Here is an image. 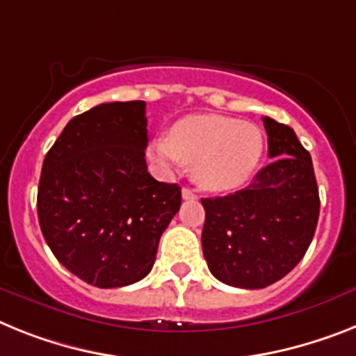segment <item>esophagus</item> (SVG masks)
<instances>
[{"label":"esophagus","mask_w":356,"mask_h":356,"mask_svg":"<svg viewBox=\"0 0 356 356\" xmlns=\"http://www.w3.org/2000/svg\"><path fill=\"white\" fill-rule=\"evenodd\" d=\"M183 199L190 201V199H197V195L193 193V190H190V188H183Z\"/></svg>","instance_id":"obj_1"}]
</instances>
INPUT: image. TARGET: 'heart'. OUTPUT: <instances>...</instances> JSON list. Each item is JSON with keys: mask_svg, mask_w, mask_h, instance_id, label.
I'll list each match as a JSON object with an SVG mask.
<instances>
[{"mask_svg": "<svg viewBox=\"0 0 356 356\" xmlns=\"http://www.w3.org/2000/svg\"><path fill=\"white\" fill-rule=\"evenodd\" d=\"M264 154V136L253 122L193 113L173 122L168 136H157L148 157L163 172L172 173L192 164L197 184L211 192H228L252 177Z\"/></svg>", "mask_w": 356, "mask_h": 356, "instance_id": "heart-1", "label": "heart"}]
</instances>
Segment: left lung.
Listing matches in <instances>:
<instances>
[{"label": "left lung", "mask_w": 356, "mask_h": 356, "mask_svg": "<svg viewBox=\"0 0 356 356\" xmlns=\"http://www.w3.org/2000/svg\"><path fill=\"white\" fill-rule=\"evenodd\" d=\"M262 121L273 161L243 190L201 199L208 268L220 282L243 289L266 288L293 270L312 244L321 211L309 152L293 128Z\"/></svg>", "instance_id": "8db88e82"}]
</instances>
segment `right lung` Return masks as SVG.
I'll return each instance as SVG.
<instances>
[{"instance_id": "obj_1", "label": "right lung", "mask_w": 356, "mask_h": 356, "mask_svg": "<svg viewBox=\"0 0 356 356\" xmlns=\"http://www.w3.org/2000/svg\"><path fill=\"white\" fill-rule=\"evenodd\" d=\"M145 101L103 103L68 121L44 155L43 237L68 271L97 288L145 279L181 208V186L148 173Z\"/></svg>"}]
</instances>
